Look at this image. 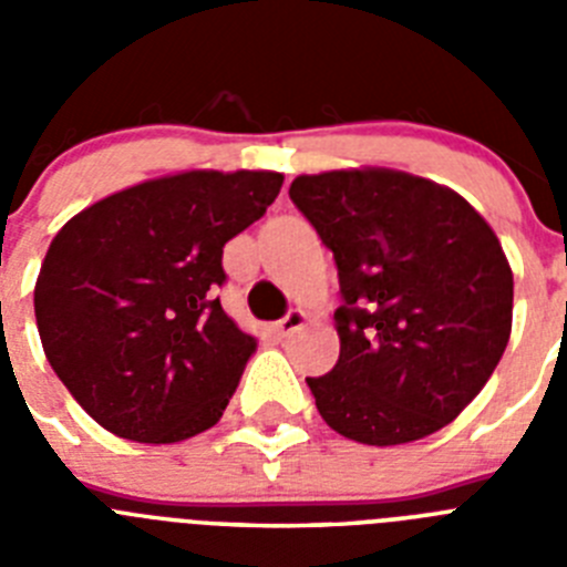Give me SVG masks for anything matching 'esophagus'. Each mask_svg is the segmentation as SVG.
I'll list each match as a JSON object with an SVG mask.
<instances>
[{
	"mask_svg": "<svg viewBox=\"0 0 567 567\" xmlns=\"http://www.w3.org/2000/svg\"><path fill=\"white\" fill-rule=\"evenodd\" d=\"M303 323H307V312H303V309H292V312H287V315H284V318L278 320V323H275V332H278L280 338H284V334L298 332V329L303 327Z\"/></svg>",
	"mask_w": 567,
	"mask_h": 567,
	"instance_id": "obj_1",
	"label": "esophagus"
}]
</instances>
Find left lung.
I'll return each mask as SVG.
<instances>
[{"mask_svg": "<svg viewBox=\"0 0 567 567\" xmlns=\"http://www.w3.org/2000/svg\"><path fill=\"white\" fill-rule=\"evenodd\" d=\"M295 207L338 264L340 358L307 378L320 417L365 445L452 423L511 338L514 275L499 238L454 189L365 167L298 175Z\"/></svg>", "mask_w": 567, "mask_h": 567, "instance_id": "8db88e82", "label": "left lung"}]
</instances>
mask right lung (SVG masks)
Instances as JSON below:
<instances>
[{"mask_svg":"<svg viewBox=\"0 0 567 567\" xmlns=\"http://www.w3.org/2000/svg\"><path fill=\"white\" fill-rule=\"evenodd\" d=\"M280 173L189 169L113 193L50 244L33 309L53 372L115 437L213 429L255 338L215 298L224 244L278 198Z\"/></svg>","mask_w":567,"mask_h":567,"instance_id":"right-lung-1","label":"right lung"}]
</instances>
